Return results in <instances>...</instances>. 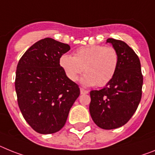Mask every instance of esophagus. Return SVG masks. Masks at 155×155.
I'll use <instances>...</instances> for the list:
<instances>
[{
  "label": "esophagus",
  "instance_id": "34e87169",
  "mask_svg": "<svg viewBox=\"0 0 155 155\" xmlns=\"http://www.w3.org/2000/svg\"><path fill=\"white\" fill-rule=\"evenodd\" d=\"M89 91L85 90V89L83 88H80V94H88Z\"/></svg>",
  "mask_w": 155,
  "mask_h": 155
}]
</instances>
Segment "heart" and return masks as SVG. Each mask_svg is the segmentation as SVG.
<instances>
[{
	"label": "heart",
	"mask_w": 155,
	"mask_h": 155,
	"mask_svg": "<svg viewBox=\"0 0 155 155\" xmlns=\"http://www.w3.org/2000/svg\"><path fill=\"white\" fill-rule=\"evenodd\" d=\"M118 64L116 50L101 45L81 47L74 51L73 57L64 54L59 58V65L71 81H77L84 69L81 83L89 87L107 85L115 76Z\"/></svg>",
	"instance_id": "heart-1"
}]
</instances>
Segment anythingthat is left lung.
Segmentation results:
<instances>
[{"mask_svg": "<svg viewBox=\"0 0 155 155\" xmlns=\"http://www.w3.org/2000/svg\"><path fill=\"white\" fill-rule=\"evenodd\" d=\"M118 55L116 72L100 91H91L90 113L94 123L104 130L124 126L137 111L142 96L140 61L134 51L122 40L108 38Z\"/></svg>", "mask_w": 155, "mask_h": 155, "instance_id": "8db88e82", "label": "left lung"}]
</instances>
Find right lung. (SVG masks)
I'll return each mask as SVG.
<instances>
[{
	"mask_svg": "<svg viewBox=\"0 0 155 155\" xmlns=\"http://www.w3.org/2000/svg\"><path fill=\"white\" fill-rule=\"evenodd\" d=\"M69 50L68 44L44 38L31 46L17 65L15 86L18 107L39 134L61 130L80 94L79 86L59 65L60 57Z\"/></svg>",
	"mask_w": 155,
	"mask_h": 155,
	"instance_id": "1",
	"label": "right lung"
}]
</instances>
